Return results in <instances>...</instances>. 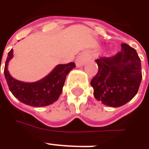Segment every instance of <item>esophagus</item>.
I'll use <instances>...</instances> for the list:
<instances>
[{"label":"esophagus","mask_w":149,"mask_h":149,"mask_svg":"<svg viewBox=\"0 0 149 149\" xmlns=\"http://www.w3.org/2000/svg\"><path fill=\"white\" fill-rule=\"evenodd\" d=\"M86 59H87V57H86L85 54H79V56H77V58H76V60H75L76 65L77 67H82L84 65V63H86Z\"/></svg>","instance_id":"obj_1"}]
</instances>
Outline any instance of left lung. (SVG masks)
<instances>
[{
    "label": "left lung",
    "instance_id": "left-lung-1",
    "mask_svg": "<svg viewBox=\"0 0 149 149\" xmlns=\"http://www.w3.org/2000/svg\"><path fill=\"white\" fill-rule=\"evenodd\" d=\"M98 72L91 82L93 96L106 106L118 107L130 101L141 84V60L134 48L121 44L117 55L96 59Z\"/></svg>",
    "mask_w": 149,
    "mask_h": 149
}]
</instances>
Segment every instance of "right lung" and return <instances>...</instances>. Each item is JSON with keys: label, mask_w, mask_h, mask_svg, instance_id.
<instances>
[{"label": "right lung", "mask_w": 149, "mask_h": 149, "mask_svg": "<svg viewBox=\"0 0 149 149\" xmlns=\"http://www.w3.org/2000/svg\"><path fill=\"white\" fill-rule=\"evenodd\" d=\"M12 58L11 49L8 52L4 66V77L9 90L22 103L35 107L48 106L56 102L63 92L66 76L76 66L74 63L58 64L42 79L27 83L17 80L10 74L8 67Z\"/></svg>", "instance_id": "obj_1"}]
</instances>
